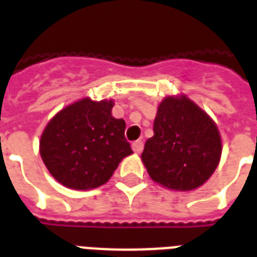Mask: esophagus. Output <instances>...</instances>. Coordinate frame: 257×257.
<instances>
[{
	"instance_id": "1",
	"label": "esophagus",
	"mask_w": 257,
	"mask_h": 257,
	"mask_svg": "<svg viewBox=\"0 0 257 257\" xmlns=\"http://www.w3.org/2000/svg\"><path fill=\"white\" fill-rule=\"evenodd\" d=\"M132 149L136 153H141L143 152V149H144V144H143V141H135L132 144Z\"/></svg>"
}]
</instances>
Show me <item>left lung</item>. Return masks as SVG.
Wrapping results in <instances>:
<instances>
[{"label": "left lung", "mask_w": 257, "mask_h": 257, "mask_svg": "<svg viewBox=\"0 0 257 257\" xmlns=\"http://www.w3.org/2000/svg\"><path fill=\"white\" fill-rule=\"evenodd\" d=\"M141 160L153 181L173 191L201 187L221 156L219 129L187 96L161 101Z\"/></svg>", "instance_id": "left-lung-1"}]
</instances>
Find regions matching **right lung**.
I'll return each mask as SVG.
<instances>
[{"instance_id": "obj_1", "label": "right lung", "mask_w": 257, "mask_h": 257, "mask_svg": "<svg viewBox=\"0 0 257 257\" xmlns=\"http://www.w3.org/2000/svg\"><path fill=\"white\" fill-rule=\"evenodd\" d=\"M112 100L73 102L48 122L40 155L50 175L72 189L86 191L105 184L124 157L132 155L125 121L112 116Z\"/></svg>"}]
</instances>
